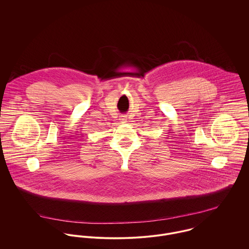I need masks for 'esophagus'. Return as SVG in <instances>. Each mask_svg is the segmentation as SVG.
<instances>
[{"instance_id": "34e87169", "label": "esophagus", "mask_w": 249, "mask_h": 249, "mask_svg": "<svg viewBox=\"0 0 249 249\" xmlns=\"http://www.w3.org/2000/svg\"><path fill=\"white\" fill-rule=\"evenodd\" d=\"M121 121H122V123H125V122L127 121V119H126V118H122Z\"/></svg>"}]
</instances>
